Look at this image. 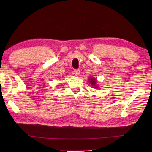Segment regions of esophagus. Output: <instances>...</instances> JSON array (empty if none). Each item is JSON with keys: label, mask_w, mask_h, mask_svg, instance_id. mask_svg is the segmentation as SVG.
Instances as JSON below:
<instances>
[{"label": "esophagus", "mask_w": 152, "mask_h": 152, "mask_svg": "<svg viewBox=\"0 0 152 152\" xmlns=\"http://www.w3.org/2000/svg\"><path fill=\"white\" fill-rule=\"evenodd\" d=\"M80 74V70L79 69H75V70H74V74L75 76H78Z\"/></svg>", "instance_id": "obj_1"}]
</instances>
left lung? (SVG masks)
Instances as JSON below:
<instances>
[{"instance_id": "left-lung-1", "label": "left lung", "mask_w": 152, "mask_h": 152, "mask_svg": "<svg viewBox=\"0 0 152 152\" xmlns=\"http://www.w3.org/2000/svg\"><path fill=\"white\" fill-rule=\"evenodd\" d=\"M89 82H91V84L92 85H95V84H96V80H95V78L94 79V78H91L89 80ZM95 88H96V87H95Z\"/></svg>"}]
</instances>
